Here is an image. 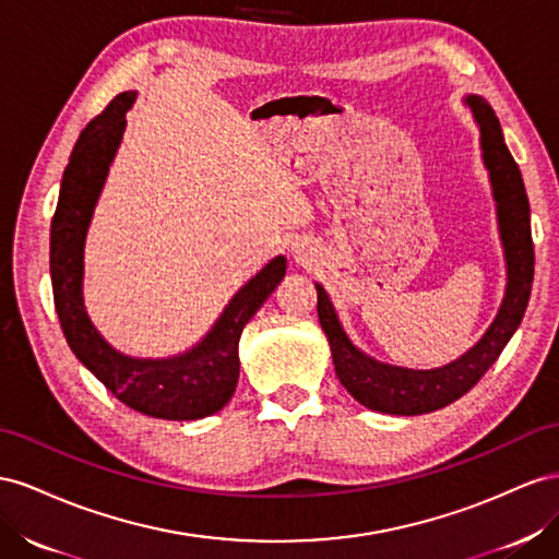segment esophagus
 <instances>
[{"instance_id":"34e87169","label":"esophagus","mask_w":559,"mask_h":559,"mask_svg":"<svg viewBox=\"0 0 559 559\" xmlns=\"http://www.w3.org/2000/svg\"><path fill=\"white\" fill-rule=\"evenodd\" d=\"M290 252H293V258H295V262H301V264H307V262L311 260V254H313V248H311L309 243H305V241H295V243L290 246Z\"/></svg>"}]
</instances>
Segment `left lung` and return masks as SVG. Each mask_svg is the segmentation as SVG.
<instances>
[{
    "mask_svg": "<svg viewBox=\"0 0 559 559\" xmlns=\"http://www.w3.org/2000/svg\"><path fill=\"white\" fill-rule=\"evenodd\" d=\"M466 103L473 107V115L480 123L483 156L489 168L493 199H497L499 229L508 262V290L503 307L485 337L466 356H461L452 365H444L440 370H405L362 356L344 334L325 290L321 285H316L318 321H321V328L330 340L334 370H337L344 389L360 405L374 412L414 417V414L436 412L466 395L501 356V350L518 330L532 295L534 243L530 199L527 191H524L522 173L506 147L499 117L493 115L489 103L485 98H477V95H471Z\"/></svg>",
    "mask_w": 559,
    "mask_h": 559,
    "instance_id": "left-lung-1",
    "label": "left lung"
}]
</instances>
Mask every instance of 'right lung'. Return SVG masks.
Listing matches in <instances>:
<instances>
[{"mask_svg":"<svg viewBox=\"0 0 559 559\" xmlns=\"http://www.w3.org/2000/svg\"><path fill=\"white\" fill-rule=\"evenodd\" d=\"M133 91L119 93L79 135L62 175L58 209L51 222V283L60 328L74 356L105 389L135 412L156 419L191 421L229 403L238 381V340L246 323L285 276V258L271 260L236 293L197 348L170 360H135L107 346L88 321L82 301L84 238L93 205L105 182L126 126Z\"/></svg>","mask_w":559,"mask_h":559,"instance_id":"right-lung-1","label":"right lung"}]
</instances>
